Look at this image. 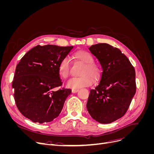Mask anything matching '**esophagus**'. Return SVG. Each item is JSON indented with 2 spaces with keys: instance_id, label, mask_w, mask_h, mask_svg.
Masks as SVG:
<instances>
[{
  "instance_id": "34e87169",
  "label": "esophagus",
  "mask_w": 154,
  "mask_h": 154,
  "mask_svg": "<svg viewBox=\"0 0 154 154\" xmlns=\"http://www.w3.org/2000/svg\"><path fill=\"white\" fill-rule=\"evenodd\" d=\"M79 91V88H72V93H75Z\"/></svg>"
}]
</instances>
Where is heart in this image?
<instances>
[{"label": "heart", "mask_w": 154, "mask_h": 154, "mask_svg": "<svg viewBox=\"0 0 154 154\" xmlns=\"http://www.w3.org/2000/svg\"><path fill=\"white\" fill-rule=\"evenodd\" d=\"M73 58L85 64L81 72V76L73 77L67 82L66 86L72 88H78L88 87L96 81L99 80L102 74V70L100 66L95 63L93 56L86 51H78L72 55ZM71 63L68 57H64L58 64L59 75L66 78L70 74Z\"/></svg>", "instance_id": "obj_1"}]
</instances>
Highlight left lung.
<instances>
[{
	"label": "left lung",
	"mask_w": 154,
	"mask_h": 154,
	"mask_svg": "<svg viewBox=\"0 0 154 154\" xmlns=\"http://www.w3.org/2000/svg\"><path fill=\"white\" fill-rule=\"evenodd\" d=\"M103 69L99 84L90 91L87 109L91 117L103 124L125 114L136 91V72L128 58L108 44L88 48Z\"/></svg>",
	"instance_id": "obj_1"
}]
</instances>
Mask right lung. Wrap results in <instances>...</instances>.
<instances>
[{
  "label": "right lung",
  "mask_w": 154,
  "mask_h": 154,
  "mask_svg": "<svg viewBox=\"0 0 154 154\" xmlns=\"http://www.w3.org/2000/svg\"><path fill=\"white\" fill-rule=\"evenodd\" d=\"M72 48L38 45L17 64L12 82L14 97L20 113L32 122H52L61 112L71 90L54 88L62 85L58 64Z\"/></svg>",
  "instance_id": "obj_1"
}]
</instances>
